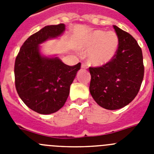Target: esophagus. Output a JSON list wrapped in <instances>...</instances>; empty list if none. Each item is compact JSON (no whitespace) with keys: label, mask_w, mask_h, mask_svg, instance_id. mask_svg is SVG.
Masks as SVG:
<instances>
[{"label":"esophagus","mask_w":154,"mask_h":154,"mask_svg":"<svg viewBox=\"0 0 154 154\" xmlns=\"http://www.w3.org/2000/svg\"><path fill=\"white\" fill-rule=\"evenodd\" d=\"M81 67L82 68V69H86V68H87V65H85V64L82 63V65H81Z\"/></svg>","instance_id":"obj_1"}]
</instances>
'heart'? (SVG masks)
I'll return each mask as SVG.
<instances>
[{
	"mask_svg": "<svg viewBox=\"0 0 154 154\" xmlns=\"http://www.w3.org/2000/svg\"><path fill=\"white\" fill-rule=\"evenodd\" d=\"M119 38L113 31L105 32L96 30L87 35L80 42L79 48L89 53V62L93 65H102L112 60L117 51Z\"/></svg>",
	"mask_w": 154,
	"mask_h": 154,
	"instance_id": "b5f03b06",
	"label": "heart"
}]
</instances>
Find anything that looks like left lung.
<instances>
[{
	"label": "left lung",
	"mask_w": 154,
	"mask_h": 154,
	"mask_svg": "<svg viewBox=\"0 0 154 154\" xmlns=\"http://www.w3.org/2000/svg\"><path fill=\"white\" fill-rule=\"evenodd\" d=\"M119 38L115 56L99 67H89V91L99 106L115 110L133 101L140 89L144 75L141 48L136 39L113 25Z\"/></svg>",
	"instance_id": "obj_1"
}]
</instances>
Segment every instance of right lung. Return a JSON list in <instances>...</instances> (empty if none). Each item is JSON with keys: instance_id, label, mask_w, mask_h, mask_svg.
<instances>
[{"instance_id": "1", "label": "right lung", "mask_w": 154, "mask_h": 154, "mask_svg": "<svg viewBox=\"0 0 154 154\" xmlns=\"http://www.w3.org/2000/svg\"><path fill=\"white\" fill-rule=\"evenodd\" d=\"M64 24L48 25L28 38L21 47L14 63L15 87L18 96L31 109L51 114L60 109L67 100L70 85L81 68L64 64L58 58L42 56L39 45L59 36Z\"/></svg>"}]
</instances>
